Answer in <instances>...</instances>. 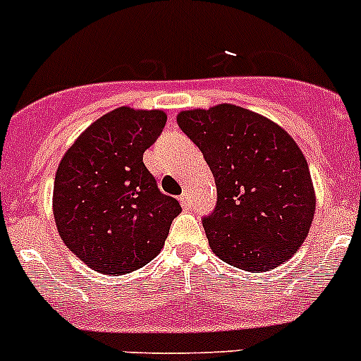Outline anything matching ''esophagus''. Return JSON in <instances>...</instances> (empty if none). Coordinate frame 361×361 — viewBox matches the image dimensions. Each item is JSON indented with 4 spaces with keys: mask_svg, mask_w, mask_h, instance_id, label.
<instances>
[{
    "mask_svg": "<svg viewBox=\"0 0 361 361\" xmlns=\"http://www.w3.org/2000/svg\"><path fill=\"white\" fill-rule=\"evenodd\" d=\"M180 201H181V206H183L185 209H190L192 204H194V199H192L190 192L188 190H183V194L180 195Z\"/></svg>",
    "mask_w": 361,
    "mask_h": 361,
    "instance_id": "esophagus-1",
    "label": "esophagus"
}]
</instances>
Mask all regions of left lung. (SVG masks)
I'll return each instance as SVG.
<instances>
[{"mask_svg":"<svg viewBox=\"0 0 361 361\" xmlns=\"http://www.w3.org/2000/svg\"><path fill=\"white\" fill-rule=\"evenodd\" d=\"M178 125L215 178V209L202 216L212 250L255 274L288 261L305 241L316 212L309 164L291 135L231 104L183 111Z\"/></svg>","mask_w":361,"mask_h":361,"instance_id":"left-lung-1","label":"left lung"}]
</instances>
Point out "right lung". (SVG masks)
I'll list each match as a JSON object with an SVG mask.
<instances>
[{
    "label": "right lung",
    "instance_id": "right-lung-1",
    "mask_svg": "<svg viewBox=\"0 0 361 361\" xmlns=\"http://www.w3.org/2000/svg\"><path fill=\"white\" fill-rule=\"evenodd\" d=\"M166 121L162 111L114 109L90 125L59 162L52 197L58 233L99 274L148 264L181 212L142 162Z\"/></svg>",
    "mask_w": 361,
    "mask_h": 361
}]
</instances>
